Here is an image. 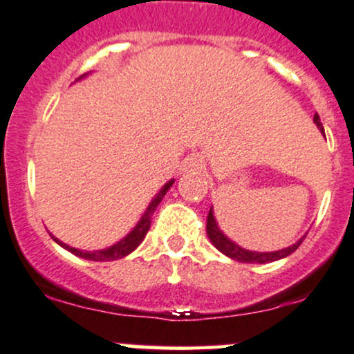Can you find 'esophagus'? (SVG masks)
I'll use <instances>...</instances> for the list:
<instances>
[{
	"mask_svg": "<svg viewBox=\"0 0 354 354\" xmlns=\"http://www.w3.org/2000/svg\"><path fill=\"white\" fill-rule=\"evenodd\" d=\"M191 165H193V166H201L203 165V158L201 156L191 158Z\"/></svg>",
	"mask_w": 354,
	"mask_h": 354,
	"instance_id": "esophagus-1",
	"label": "esophagus"
}]
</instances>
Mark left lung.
<instances>
[{
    "instance_id": "1",
    "label": "left lung",
    "mask_w": 354,
    "mask_h": 354,
    "mask_svg": "<svg viewBox=\"0 0 354 354\" xmlns=\"http://www.w3.org/2000/svg\"><path fill=\"white\" fill-rule=\"evenodd\" d=\"M313 121H315V124L318 126L319 131L324 135V128L323 124H321L319 116L315 115ZM206 234H208L209 241L213 243V246L216 248L218 251H221L223 254L228 256V258L236 259L239 263H258V265H265V263H273V261H278V259L286 258V256H290L291 253H295V251L298 250V246L301 245L304 239V236L299 238L295 245L283 248V250H278V251H263L261 253V251L245 250V248L236 245L233 239H230L221 230H219L216 218H214L213 206L209 208L208 219H206Z\"/></svg>"
}]
</instances>
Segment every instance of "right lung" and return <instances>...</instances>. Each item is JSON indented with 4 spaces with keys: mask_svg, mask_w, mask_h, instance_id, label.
I'll list each match as a JSON object with an SVG mask.
<instances>
[{
    "mask_svg": "<svg viewBox=\"0 0 354 354\" xmlns=\"http://www.w3.org/2000/svg\"><path fill=\"white\" fill-rule=\"evenodd\" d=\"M83 78H84V76H81V78H78V81L83 80ZM173 183H174V180H169L163 186V188H161L156 194H154V198L151 200V203L148 205V208H146L143 216L140 218V221L136 223L135 228L129 231V233L126 234L124 238H121L120 241L115 243V245H111L109 248H104V250H96V251H83V250H78V248H73L70 245H66V243L59 241L58 238L53 236V234L50 233L51 238L55 239V241L58 243L61 248H64L66 251H70V253H73L75 256H80V258L89 259V261H115V259L124 258V256L133 253V251H135L136 248L141 245V241L145 239L146 233H148L149 225H151V216H153L154 209H156V206L160 205L161 200L165 198L166 191L171 188Z\"/></svg>",
    "mask_w": 354,
    "mask_h": 354,
    "instance_id": "obj_1",
    "label": "right lung"
}]
</instances>
